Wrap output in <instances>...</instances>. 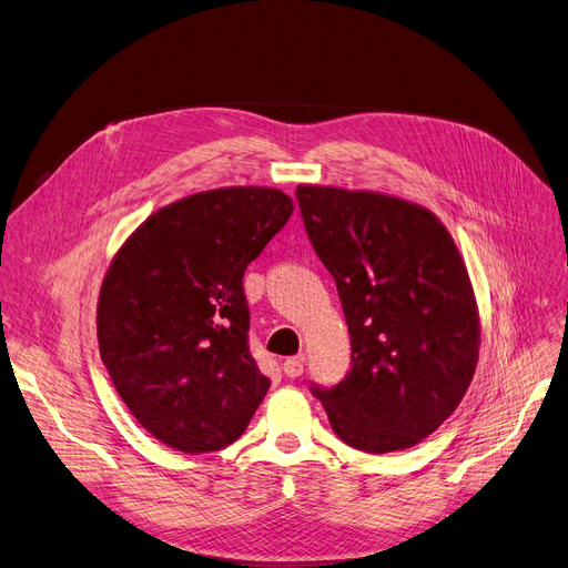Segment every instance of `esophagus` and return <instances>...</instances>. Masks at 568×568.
<instances>
[{
  "label": "esophagus",
  "instance_id": "esophagus-1",
  "mask_svg": "<svg viewBox=\"0 0 568 568\" xmlns=\"http://www.w3.org/2000/svg\"><path fill=\"white\" fill-rule=\"evenodd\" d=\"M304 362H306V356L304 354H300V356H290V359H285L283 362V373L287 375V377H300L302 373H304Z\"/></svg>",
  "mask_w": 568,
  "mask_h": 568
}]
</instances>
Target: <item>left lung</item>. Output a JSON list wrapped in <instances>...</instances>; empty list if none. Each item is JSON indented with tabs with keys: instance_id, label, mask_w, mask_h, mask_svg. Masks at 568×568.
I'll return each mask as SVG.
<instances>
[{
	"instance_id": "8db88e82",
	"label": "left lung",
	"mask_w": 568,
	"mask_h": 568,
	"mask_svg": "<svg viewBox=\"0 0 568 568\" xmlns=\"http://www.w3.org/2000/svg\"><path fill=\"white\" fill-rule=\"evenodd\" d=\"M296 200L352 341L345 379L311 392L354 449H409L454 414L479 362V308L454 236L426 206L375 191L302 184Z\"/></svg>"
}]
</instances>
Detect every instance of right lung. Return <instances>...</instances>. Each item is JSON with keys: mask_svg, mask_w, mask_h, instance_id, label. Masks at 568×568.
Segmentation results:
<instances>
[{"mask_svg": "<svg viewBox=\"0 0 568 568\" xmlns=\"http://www.w3.org/2000/svg\"><path fill=\"white\" fill-rule=\"evenodd\" d=\"M294 212L266 186L193 193L112 257L97 311L101 359L144 430L184 454L242 437L268 392L248 352L246 266Z\"/></svg>", "mask_w": 568, "mask_h": 568, "instance_id": "1", "label": "right lung"}]
</instances>
